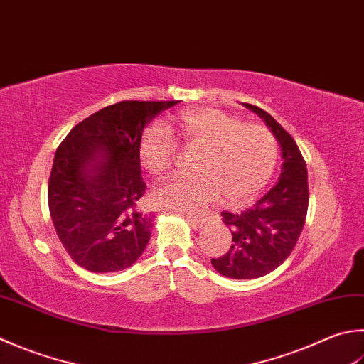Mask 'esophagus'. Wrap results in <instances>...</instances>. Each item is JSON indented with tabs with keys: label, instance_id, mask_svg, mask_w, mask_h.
<instances>
[{
	"label": "esophagus",
	"instance_id": "34e87169",
	"mask_svg": "<svg viewBox=\"0 0 364 364\" xmlns=\"http://www.w3.org/2000/svg\"><path fill=\"white\" fill-rule=\"evenodd\" d=\"M188 223L194 227V229H200V227L206 223L205 218H196V216H186Z\"/></svg>",
	"mask_w": 364,
	"mask_h": 364
}]
</instances>
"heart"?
<instances>
[{"label": "heart", "instance_id": "1", "mask_svg": "<svg viewBox=\"0 0 364 364\" xmlns=\"http://www.w3.org/2000/svg\"><path fill=\"white\" fill-rule=\"evenodd\" d=\"M173 135L189 151H198L194 176H175L154 189L162 208L192 215L223 194L227 205L251 202L272 180L277 145L267 127L245 124L238 117L218 109H197L151 126L139 140V161L159 178L173 164Z\"/></svg>", "mask_w": 364, "mask_h": 364}]
</instances>
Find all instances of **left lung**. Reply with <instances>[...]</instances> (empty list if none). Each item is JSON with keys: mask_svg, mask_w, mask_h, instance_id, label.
Wrapping results in <instances>:
<instances>
[{"mask_svg": "<svg viewBox=\"0 0 364 364\" xmlns=\"http://www.w3.org/2000/svg\"><path fill=\"white\" fill-rule=\"evenodd\" d=\"M243 105L265 121L279 144L281 176L251 208L238 215L223 213L232 245L224 255L211 259V265L232 279H255L279 267L300 238L309 203L308 170L291 135L257 105Z\"/></svg>", "mask_w": 364, "mask_h": 364, "instance_id": "8db88e82", "label": "left lung"}]
</instances>
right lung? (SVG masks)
Returning <instances> with one entry per match:
<instances>
[{"label": "right lung", "mask_w": 364, "mask_h": 364, "mask_svg": "<svg viewBox=\"0 0 364 364\" xmlns=\"http://www.w3.org/2000/svg\"><path fill=\"white\" fill-rule=\"evenodd\" d=\"M178 101H123L70 129L55 153L48 210L56 235L78 267L121 272L144 254L153 218L137 210L146 189L139 140L158 113Z\"/></svg>", "instance_id": "right-lung-1"}]
</instances>
